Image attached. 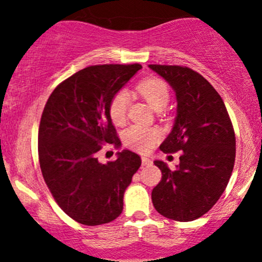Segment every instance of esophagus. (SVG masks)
Segmentation results:
<instances>
[{
    "label": "esophagus",
    "instance_id": "obj_1",
    "mask_svg": "<svg viewBox=\"0 0 262 262\" xmlns=\"http://www.w3.org/2000/svg\"><path fill=\"white\" fill-rule=\"evenodd\" d=\"M141 160H142V166H149V164H152V160H149V158L142 157Z\"/></svg>",
    "mask_w": 262,
    "mask_h": 262
}]
</instances>
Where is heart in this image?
Segmentation results:
<instances>
[{
  "label": "heart",
  "mask_w": 262,
  "mask_h": 262,
  "mask_svg": "<svg viewBox=\"0 0 262 262\" xmlns=\"http://www.w3.org/2000/svg\"><path fill=\"white\" fill-rule=\"evenodd\" d=\"M141 95L151 105L155 110L166 107L169 101V90L162 80L156 78L146 79L137 85ZM128 93L120 90L113 96L108 106V113L114 123L122 125L126 120V113L128 106ZM160 139V131L155 127H146L141 125H132L123 134L125 143L130 148L140 152H147L155 146Z\"/></svg>",
  "instance_id": "1"
}]
</instances>
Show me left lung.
<instances>
[{
  "mask_svg": "<svg viewBox=\"0 0 262 262\" xmlns=\"http://www.w3.org/2000/svg\"><path fill=\"white\" fill-rule=\"evenodd\" d=\"M148 68L170 85L177 99L174 123L161 151L183 152L174 170L163 161L154 162L162 179L152 190V203L166 218L190 222L210 210L228 186L235 161L234 128L223 99L199 73L179 66Z\"/></svg>",
  "mask_w": 262,
  "mask_h": 262,
  "instance_id": "1",
  "label": "left lung"
}]
</instances>
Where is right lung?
<instances>
[{
  "label": "right lung",
  "mask_w": 262,
  "mask_h": 262,
  "mask_svg": "<svg viewBox=\"0 0 262 262\" xmlns=\"http://www.w3.org/2000/svg\"><path fill=\"white\" fill-rule=\"evenodd\" d=\"M140 64H105L79 70L51 94L38 131L42 174L64 213L84 225L113 222L141 166L123 149L114 162L100 163L101 145H121L108 106L113 96L141 69Z\"/></svg>",
  "instance_id": "right-lung-1"
}]
</instances>
